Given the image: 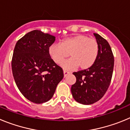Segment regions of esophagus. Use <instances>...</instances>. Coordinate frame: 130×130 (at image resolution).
I'll list each match as a JSON object with an SVG mask.
<instances>
[{
  "mask_svg": "<svg viewBox=\"0 0 130 130\" xmlns=\"http://www.w3.org/2000/svg\"><path fill=\"white\" fill-rule=\"evenodd\" d=\"M70 73V72H68V71L66 70H64V77H66V76H67L68 75H69Z\"/></svg>",
  "mask_w": 130,
  "mask_h": 130,
  "instance_id": "obj_1",
  "label": "esophagus"
}]
</instances>
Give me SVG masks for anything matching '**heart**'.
Returning <instances> with one entry per match:
<instances>
[{
	"instance_id": "obj_1",
	"label": "heart",
	"mask_w": 130,
	"mask_h": 130,
	"mask_svg": "<svg viewBox=\"0 0 130 130\" xmlns=\"http://www.w3.org/2000/svg\"><path fill=\"white\" fill-rule=\"evenodd\" d=\"M98 51L97 41L85 35H76L64 39L61 43H53L48 49L50 57L57 64H60L70 55L72 58L62 64L63 68L68 70L78 66L81 70L90 68L96 61Z\"/></svg>"
}]
</instances>
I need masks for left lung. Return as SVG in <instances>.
<instances>
[{
    "label": "left lung",
    "mask_w": 130,
    "mask_h": 130,
    "mask_svg": "<svg viewBox=\"0 0 130 130\" xmlns=\"http://www.w3.org/2000/svg\"><path fill=\"white\" fill-rule=\"evenodd\" d=\"M94 35L99 45L97 58L88 69L73 72L76 82L71 87L74 100L84 105L94 104L104 96L110 85L114 67V57L107 41L98 34Z\"/></svg>",
    "instance_id": "8db88e82"
}]
</instances>
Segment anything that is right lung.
Instances as JSON below:
<instances>
[{
    "label": "right lung",
    "instance_id": "add662e5",
    "mask_svg": "<svg viewBox=\"0 0 130 130\" xmlns=\"http://www.w3.org/2000/svg\"><path fill=\"white\" fill-rule=\"evenodd\" d=\"M55 41L54 36L34 30L18 40L15 46L11 60L15 82L21 94L35 104L51 100L64 77L62 69L48 51Z\"/></svg>",
    "mask_w": 130,
    "mask_h": 130
}]
</instances>
